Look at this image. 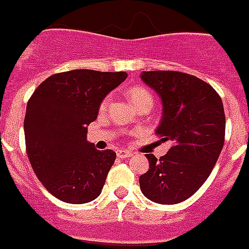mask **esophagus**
Listing matches in <instances>:
<instances>
[{"label":"esophagus","instance_id":"34e87169","mask_svg":"<svg viewBox=\"0 0 249 249\" xmlns=\"http://www.w3.org/2000/svg\"><path fill=\"white\" fill-rule=\"evenodd\" d=\"M116 154L119 158H130V157H133V153L130 151V150H126V149H121L116 151Z\"/></svg>","mask_w":249,"mask_h":249}]
</instances>
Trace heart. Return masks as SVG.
Instances as JSON below:
<instances>
[{
  "label": "heart",
  "instance_id": "heart-1",
  "mask_svg": "<svg viewBox=\"0 0 249 249\" xmlns=\"http://www.w3.org/2000/svg\"><path fill=\"white\" fill-rule=\"evenodd\" d=\"M127 96L130 102L133 103V106L138 105L141 102H144V100H151L153 102V96L151 93L146 89L144 87H141V86H137V87H131L127 91ZM107 102L108 99H105L102 102V108H105L107 106Z\"/></svg>",
  "mask_w": 249,
  "mask_h": 249
}]
</instances>
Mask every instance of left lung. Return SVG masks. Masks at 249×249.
Listing matches in <instances>:
<instances>
[{
  "label": "left lung",
  "mask_w": 249,
  "mask_h": 249,
  "mask_svg": "<svg viewBox=\"0 0 249 249\" xmlns=\"http://www.w3.org/2000/svg\"><path fill=\"white\" fill-rule=\"evenodd\" d=\"M141 77L162 100V118L156 134L172 147L139 177L141 190L157 204L188 200L200 189L216 165L225 138L223 100L198 77L177 71H147Z\"/></svg>",
  "instance_id": "1"
}]
</instances>
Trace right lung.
<instances>
[{
	"label": "right lung",
	"mask_w": 249,
	"mask_h": 249,
	"mask_svg": "<svg viewBox=\"0 0 249 249\" xmlns=\"http://www.w3.org/2000/svg\"><path fill=\"white\" fill-rule=\"evenodd\" d=\"M127 77L126 72L92 70L54 73L28 100L24 119L26 154L51 195L68 204H86L103 189L116 154L95 149L87 126L100 103Z\"/></svg>",
	"instance_id": "right-lung-1"
}]
</instances>
